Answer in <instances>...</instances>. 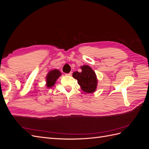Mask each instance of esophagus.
Returning <instances> with one entry per match:
<instances>
[{
  "label": "esophagus",
  "instance_id": "1",
  "mask_svg": "<svg viewBox=\"0 0 149 149\" xmlns=\"http://www.w3.org/2000/svg\"><path fill=\"white\" fill-rule=\"evenodd\" d=\"M65 75L66 76H71V72H70V73H66Z\"/></svg>",
  "mask_w": 149,
  "mask_h": 149
}]
</instances>
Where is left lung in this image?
Listing matches in <instances>:
<instances>
[{
	"instance_id": "obj_1",
	"label": "left lung",
	"mask_w": 149,
	"mask_h": 149,
	"mask_svg": "<svg viewBox=\"0 0 149 149\" xmlns=\"http://www.w3.org/2000/svg\"><path fill=\"white\" fill-rule=\"evenodd\" d=\"M81 72H74L73 78L78 80V84L85 93H92L95 91L97 83L95 72L88 65L81 66Z\"/></svg>"
}]
</instances>
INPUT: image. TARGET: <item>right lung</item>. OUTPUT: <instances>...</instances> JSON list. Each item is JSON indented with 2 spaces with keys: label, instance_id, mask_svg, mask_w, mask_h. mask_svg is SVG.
Listing matches in <instances>:
<instances>
[{
  "label": "right lung",
  "instance_id": "right-lung-1",
  "mask_svg": "<svg viewBox=\"0 0 149 149\" xmlns=\"http://www.w3.org/2000/svg\"><path fill=\"white\" fill-rule=\"evenodd\" d=\"M61 76L59 70H54L49 72L47 76V86L48 88H51L55 84L56 79Z\"/></svg>",
  "mask_w": 149,
  "mask_h": 149
}]
</instances>
